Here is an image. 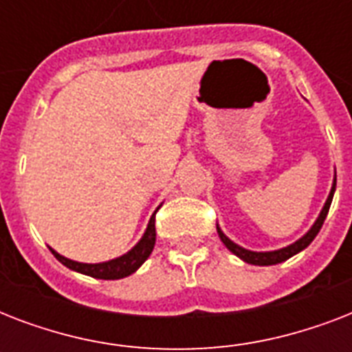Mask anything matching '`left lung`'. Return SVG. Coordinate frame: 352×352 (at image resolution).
<instances>
[{"mask_svg":"<svg viewBox=\"0 0 352 352\" xmlns=\"http://www.w3.org/2000/svg\"><path fill=\"white\" fill-rule=\"evenodd\" d=\"M334 192H336V171H334L333 186H331V192H329L327 201H325V204H323L322 212H320V215H318L316 221H314V225H312L311 228L305 232V234L301 235L300 239L294 241L292 245H287V246H283V248H278V250L254 252V250H248V248H243V246H239L237 243H234V241H232L230 237L225 234V232L221 230L219 225H217V234H219L221 241L225 243L226 248H228V250H230L234 256H237L239 259H243L245 263H248V265H257V267L278 265V263L287 261L289 257L296 256V254H300L301 250H305L307 246L311 245L312 241H314V237L318 235V232L322 230L323 221H325V217H327L329 208H331V203H333Z\"/></svg>","mask_w":352,"mask_h":352,"instance_id":"8db88e82","label":"left lung"}]
</instances>
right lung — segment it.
Listing matches in <instances>:
<instances>
[{"label": "right lung", "mask_w": 352, "mask_h": 352, "mask_svg": "<svg viewBox=\"0 0 352 352\" xmlns=\"http://www.w3.org/2000/svg\"><path fill=\"white\" fill-rule=\"evenodd\" d=\"M162 204H159V208ZM159 208L155 210L153 215L149 217V223L144 230L142 237L138 239V243L133 246L131 250H127L126 254L115 257V259H109V261L102 263H80L73 261L69 257L58 254L54 248L49 246V250L54 254L58 261L65 265L67 268L74 270V272L85 274V276H91V278L96 279H122L131 276L133 272H137L138 268L142 267V263L149 257V254L153 252L155 246V237H157V232H155V214L159 212Z\"/></svg>", "instance_id": "add662e5"}]
</instances>
